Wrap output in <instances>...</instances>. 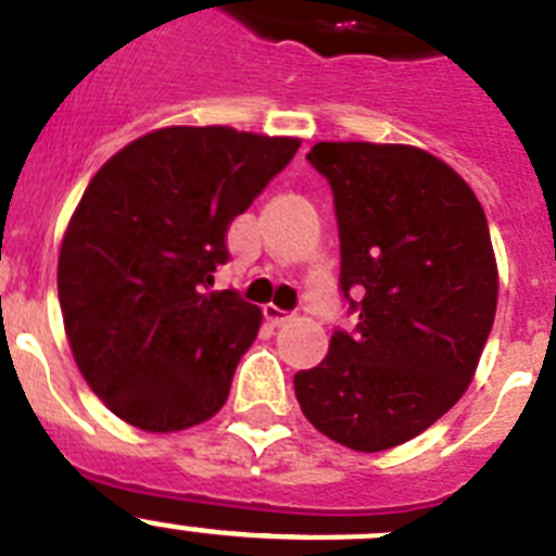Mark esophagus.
<instances>
[{
	"label": "esophagus",
	"instance_id": "1",
	"mask_svg": "<svg viewBox=\"0 0 556 556\" xmlns=\"http://www.w3.org/2000/svg\"><path fill=\"white\" fill-rule=\"evenodd\" d=\"M264 319H267L269 325H273V328H281V325H287V323H292V314L289 312H281V308H278V305H264Z\"/></svg>",
	"mask_w": 556,
	"mask_h": 556
}]
</instances>
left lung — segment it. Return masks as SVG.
I'll return each instance as SVG.
<instances>
[{
    "label": "left lung",
    "mask_w": 556,
    "mask_h": 556,
    "mask_svg": "<svg viewBox=\"0 0 556 556\" xmlns=\"http://www.w3.org/2000/svg\"><path fill=\"white\" fill-rule=\"evenodd\" d=\"M305 160L333 190L339 287L358 325L333 330L323 364L294 375V394L336 444L383 452L441 419L475 378L498 298L485 212L414 146L317 142Z\"/></svg>",
    "instance_id": "8db88e82"
}]
</instances>
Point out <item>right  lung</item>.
I'll use <instances>...</instances> for the list:
<instances>
[{
	"instance_id": "right-lung-1",
	"label": "right lung",
	"mask_w": 556,
	"mask_h": 556,
	"mask_svg": "<svg viewBox=\"0 0 556 556\" xmlns=\"http://www.w3.org/2000/svg\"><path fill=\"white\" fill-rule=\"evenodd\" d=\"M298 137L167 126L90 178L58 262L65 336L81 378L146 432L195 427L226 405L262 312L206 292L226 231L298 154Z\"/></svg>"
}]
</instances>
